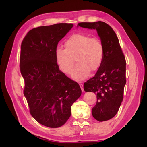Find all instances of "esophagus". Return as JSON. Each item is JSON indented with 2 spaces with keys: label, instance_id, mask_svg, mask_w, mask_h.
Wrapping results in <instances>:
<instances>
[{
  "label": "esophagus",
  "instance_id": "esophagus-1",
  "mask_svg": "<svg viewBox=\"0 0 147 147\" xmlns=\"http://www.w3.org/2000/svg\"><path fill=\"white\" fill-rule=\"evenodd\" d=\"M80 88L81 89H82V91L83 92L84 91V89H83V84L82 83H80Z\"/></svg>",
  "mask_w": 147,
  "mask_h": 147
}]
</instances>
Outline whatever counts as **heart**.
<instances>
[{"label":"heart","instance_id":"b5f03b06","mask_svg":"<svg viewBox=\"0 0 147 147\" xmlns=\"http://www.w3.org/2000/svg\"><path fill=\"white\" fill-rule=\"evenodd\" d=\"M65 49L58 48L55 52V61L60 70L69 74L75 63L73 76L76 80L85 79L90 71L95 72L101 66L104 50L102 41L97 37H90L83 33L71 36L64 43Z\"/></svg>","mask_w":147,"mask_h":147}]
</instances>
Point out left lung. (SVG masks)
<instances>
[{"label":"left lung","mask_w":147,"mask_h":147,"mask_svg":"<svg viewBox=\"0 0 147 147\" xmlns=\"http://www.w3.org/2000/svg\"><path fill=\"white\" fill-rule=\"evenodd\" d=\"M78 26L95 29L104 45L101 66L95 75L84 83L85 92L95 93L96 105L93 117L100 122L111 119L117 114L123 100L126 85V59L116 34L111 26L103 21L79 23Z\"/></svg>","instance_id":"obj_1"}]
</instances>
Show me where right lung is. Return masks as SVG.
Segmentation results:
<instances>
[{
    "label": "right lung",
    "mask_w": 147,
    "mask_h": 147,
    "mask_svg": "<svg viewBox=\"0 0 147 147\" xmlns=\"http://www.w3.org/2000/svg\"><path fill=\"white\" fill-rule=\"evenodd\" d=\"M73 26L57 23L35 28L21 43L20 71L30 114L39 123L52 128L66 123L72 105L82 94L78 83L59 70L55 57L59 42Z\"/></svg>",
    "instance_id": "1"
}]
</instances>
